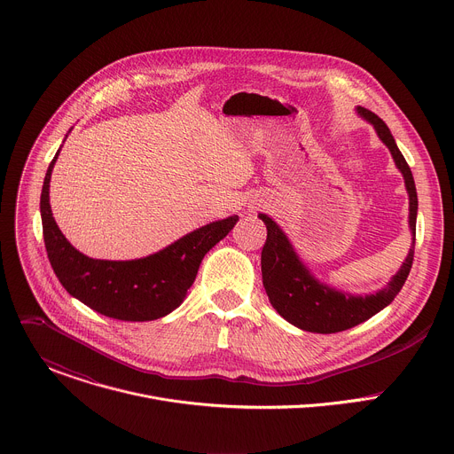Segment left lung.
<instances>
[{"label":"left lung","instance_id":"8db88e82","mask_svg":"<svg viewBox=\"0 0 454 454\" xmlns=\"http://www.w3.org/2000/svg\"><path fill=\"white\" fill-rule=\"evenodd\" d=\"M359 114L373 123L379 138L390 149L399 170L404 176L406 188L410 193V228L413 233V246L408 253L401 271L387 284L386 289L370 296H350L329 289L316 282L309 271L301 266L298 256L294 254L284 231L273 223L268 215L261 217L268 228V239L262 247V282L270 296L271 305L278 310L293 325L301 331L316 334H334L347 329H352L359 323L366 321L401 293L411 266L415 254V235H417V188L410 165L406 163L403 153L399 151L390 129L372 111L357 107Z\"/></svg>","mask_w":454,"mask_h":454}]
</instances>
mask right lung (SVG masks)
<instances>
[{
    "label": "right lung",
    "mask_w": 454,
    "mask_h": 454,
    "mask_svg": "<svg viewBox=\"0 0 454 454\" xmlns=\"http://www.w3.org/2000/svg\"><path fill=\"white\" fill-rule=\"evenodd\" d=\"M51 160L41 192L43 237L48 261L62 287L93 310L121 321H151L172 312L196 280L203 256L224 239L237 215L210 223L140 261H95L77 251L50 210Z\"/></svg>",
    "instance_id": "1"
}]
</instances>
